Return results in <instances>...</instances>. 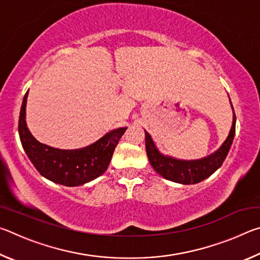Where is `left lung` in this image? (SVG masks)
Returning a JSON list of instances; mask_svg holds the SVG:
<instances>
[{"mask_svg": "<svg viewBox=\"0 0 260 260\" xmlns=\"http://www.w3.org/2000/svg\"><path fill=\"white\" fill-rule=\"evenodd\" d=\"M235 126L236 117L234 113L231 132L221 147L212 155L196 160H180L161 155L153 143L150 134L146 132V150L148 159L153 170L170 181L182 184L199 183L212 175L222 165L228 151H230L233 140H234Z\"/></svg>", "mask_w": 260, "mask_h": 260, "instance_id": "obj_1", "label": "left lung"}]
</instances>
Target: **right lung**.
I'll return each instance as SVG.
<instances>
[{"label": "right lung", "mask_w": 260, "mask_h": 260, "mask_svg": "<svg viewBox=\"0 0 260 260\" xmlns=\"http://www.w3.org/2000/svg\"><path fill=\"white\" fill-rule=\"evenodd\" d=\"M27 93L21 104L18 132L26 155L42 177L67 187H77L91 181L107 171L117 147L127 127L113 129L86 148L61 150L35 140L26 125Z\"/></svg>", "instance_id": "right-lung-1"}]
</instances>
